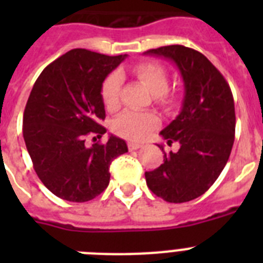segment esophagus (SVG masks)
I'll return each mask as SVG.
<instances>
[{"label":"esophagus","instance_id":"1","mask_svg":"<svg viewBox=\"0 0 263 263\" xmlns=\"http://www.w3.org/2000/svg\"><path fill=\"white\" fill-rule=\"evenodd\" d=\"M142 143H139V142H129L127 143V148H129L130 152H132V150H137V148H139V147H142Z\"/></svg>","mask_w":263,"mask_h":263}]
</instances>
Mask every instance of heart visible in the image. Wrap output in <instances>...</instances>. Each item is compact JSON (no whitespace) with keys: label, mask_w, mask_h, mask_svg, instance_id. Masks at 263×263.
<instances>
[{"label":"heart","mask_w":263,"mask_h":263,"mask_svg":"<svg viewBox=\"0 0 263 263\" xmlns=\"http://www.w3.org/2000/svg\"><path fill=\"white\" fill-rule=\"evenodd\" d=\"M134 73L148 87L157 100L163 105H173L174 96L168 95L170 78L163 66L157 63H139L134 67ZM122 76L113 72L104 80L101 87V99L106 109L113 110L120 105ZM159 125V118L150 111H138L126 109L113 120V130L118 136L127 139H143Z\"/></svg>","instance_id":"1"}]
</instances>
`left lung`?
Segmentation results:
<instances>
[{
    "instance_id": "obj_1",
    "label": "left lung",
    "mask_w": 263,
    "mask_h": 263,
    "mask_svg": "<svg viewBox=\"0 0 263 263\" xmlns=\"http://www.w3.org/2000/svg\"><path fill=\"white\" fill-rule=\"evenodd\" d=\"M145 53L173 60L184 81L182 111L160 132L168 145L180 147L164 153L163 163L145 173L146 183L163 200L185 203L208 191L229 159L236 130L233 95L221 72L194 48L173 45Z\"/></svg>"
}]
</instances>
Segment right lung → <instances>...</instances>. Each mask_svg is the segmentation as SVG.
<instances>
[{
	"label": "right lung",
	"mask_w": 263,
	"mask_h": 263,
	"mask_svg": "<svg viewBox=\"0 0 263 263\" xmlns=\"http://www.w3.org/2000/svg\"><path fill=\"white\" fill-rule=\"evenodd\" d=\"M126 55L108 57L73 48L46 67L27 100L23 138L41 182L60 199L84 203L105 191L111 160L127 152L126 142L106 132L101 87Z\"/></svg>",
	"instance_id": "1"
}]
</instances>
